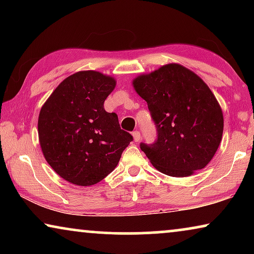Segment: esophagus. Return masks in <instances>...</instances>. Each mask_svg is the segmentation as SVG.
<instances>
[{
    "mask_svg": "<svg viewBox=\"0 0 254 254\" xmlns=\"http://www.w3.org/2000/svg\"><path fill=\"white\" fill-rule=\"evenodd\" d=\"M133 137H134V141H135V142L140 141V138H141L140 131H138V130H134V131H133Z\"/></svg>",
    "mask_w": 254,
    "mask_h": 254,
    "instance_id": "1",
    "label": "esophagus"
}]
</instances>
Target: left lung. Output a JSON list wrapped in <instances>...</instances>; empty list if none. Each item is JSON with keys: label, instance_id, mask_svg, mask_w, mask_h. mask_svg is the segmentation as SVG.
I'll use <instances>...</instances> for the list:
<instances>
[{"label": "left lung", "instance_id": "obj_1", "mask_svg": "<svg viewBox=\"0 0 254 254\" xmlns=\"http://www.w3.org/2000/svg\"><path fill=\"white\" fill-rule=\"evenodd\" d=\"M148 104L157 138L140 148L158 171L187 177L214 157L223 134V114L208 85L180 64L163 65L133 82Z\"/></svg>", "mask_w": 254, "mask_h": 254}]
</instances>
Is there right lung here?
<instances>
[{
    "label": "right lung",
    "mask_w": 254,
    "mask_h": 254,
    "mask_svg": "<svg viewBox=\"0 0 254 254\" xmlns=\"http://www.w3.org/2000/svg\"><path fill=\"white\" fill-rule=\"evenodd\" d=\"M116 81L98 71H78L61 82L41 107L40 147L61 178L78 186L99 183L116 169L133 136L104 109Z\"/></svg>",
    "instance_id": "add662e5"
}]
</instances>
